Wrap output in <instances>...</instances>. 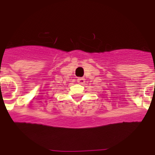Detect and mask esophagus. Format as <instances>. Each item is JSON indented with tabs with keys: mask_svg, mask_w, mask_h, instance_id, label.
Segmentation results:
<instances>
[{
	"mask_svg": "<svg viewBox=\"0 0 155 155\" xmlns=\"http://www.w3.org/2000/svg\"><path fill=\"white\" fill-rule=\"evenodd\" d=\"M84 81H85L84 78H83V77L77 78V82L79 83V84H82L84 83Z\"/></svg>",
	"mask_w": 155,
	"mask_h": 155,
	"instance_id": "obj_1",
	"label": "esophagus"
}]
</instances>
